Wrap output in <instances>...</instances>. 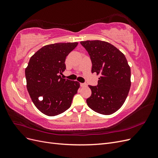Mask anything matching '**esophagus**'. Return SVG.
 <instances>
[{"label":"esophagus","mask_w":158,"mask_h":158,"mask_svg":"<svg viewBox=\"0 0 158 158\" xmlns=\"http://www.w3.org/2000/svg\"><path fill=\"white\" fill-rule=\"evenodd\" d=\"M86 84H83V83H80V86L81 87H84V86H86Z\"/></svg>","instance_id":"34e87169"}]
</instances>
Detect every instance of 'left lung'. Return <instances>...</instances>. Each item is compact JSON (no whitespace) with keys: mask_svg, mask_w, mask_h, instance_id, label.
I'll use <instances>...</instances> for the list:
<instances>
[{"mask_svg":"<svg viewBox=\"0 0 158 158\" xmlns=\"http://www.w3.org/2000/svg\"><path fill=\"white\" fill-rule=\"evenodd\" d=\"M92 63V73L100 75L97 86L89 85L92 95L88 107L98 113L111 114L120 109L131 88V67L126 57L108 42L93 40L80 42Z\"/></svg>","mask_w":158,"mask_h":158,"instance_id":"obj_1","label":"left lung"}]
</instances>
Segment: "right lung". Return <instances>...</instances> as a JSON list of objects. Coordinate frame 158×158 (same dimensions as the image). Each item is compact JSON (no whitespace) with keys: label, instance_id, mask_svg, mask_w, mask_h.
<instances>
[{"label":"right lung","instance_id":"obj_1","mask_svg":"<svg viewBox=\"0 0 158 158\" xmlns=\"http://www.w3.org/2000/svg\"><path fill=\"white\" fill-rule=\"evenodd\" d=\"M78 42L45 45L31 56L25 70L26 86L35 106L47 116H55L71 106L80 83L62 78L66 57Z\"/></svg>","mask_w":158,"mask_h":158}]
</instances>
